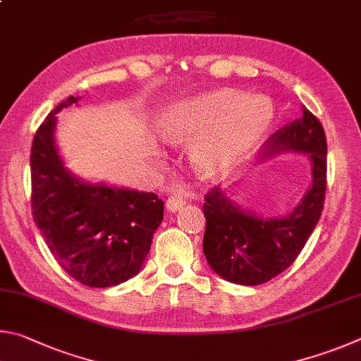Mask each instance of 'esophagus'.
<instances>
[{
    "label": "esophagus",
    "instance_id": "1",
    "mask_svg": "<svg viewBox=\"0 0 361 361\" xmlns=\"http://www.w3.org/2000/svg\"><path fill=\"white\" fill-rule=\"evenodd\" d=\"M184 204H185V201L182 200L180 197H171V198H168L166 200V211L168 212H177V211H180L182 207H184Z\"/></svg>",
    "mask_w": 361,
    "mask_h": 361
}]
</instances>
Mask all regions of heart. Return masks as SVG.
<instances>
[{
	"instance_id": "1",
	"label": "heart",
	"mask_w": 361,
	"mask_h": 361,
	"mask_svg": "<svg viewBox=\"0 0 361 361\" xmlns=\"http://www.w3.org/2000/svg\"><path fill=\"white\" fill-rule=\"evenodd\" d=\"M273 120V104L267 98L216 88L171 103L160 114L157 131L168 144L192 142V168L206 180H219L255 154Z\"/></svg>"
}]
</instances>
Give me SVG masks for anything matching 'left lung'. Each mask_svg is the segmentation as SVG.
<instances>
[{
    "mask_svg": "<svg viewBox=\"0 0 361 361\" xmlns=\"http://www.w3.org/2000/svg\"><path fill=\"white\" fill-rule=\"evenodd\" d=\"M301 118L274 133L260 161L282 154H302L311 163V185L283 216L264 217L238 204L231 190L206 195L203 252L214 273L238 286H260L286 271L305 247L324 209L326 139L305 106Z\"/></svg>",
    "mask_w": 361,
    "mask_h": 361,
    "instance_id": "1",
    "label": "left lung"
}]
</instances>
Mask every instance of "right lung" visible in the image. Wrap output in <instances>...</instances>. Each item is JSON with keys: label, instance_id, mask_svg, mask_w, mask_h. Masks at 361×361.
<instances>
[{"label": "right lung", "instance_id": "1", "mask_svg": "<svg viewBox=\"0 0 361 361\" xmlns=\"http://www.w3.org/2000/svg\"><path fill=\"white\" fill-rule=\"evenodd\" d=\"M69 97L49 114L31 145L33 219L56 262L87 287L131 279L163 220L155 193L82 179L68 169L56 144V114L79 106Z\"/></svg>", "mask_w": 361, "mask_h": 361}]
</instances>
